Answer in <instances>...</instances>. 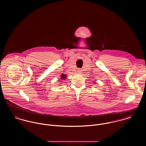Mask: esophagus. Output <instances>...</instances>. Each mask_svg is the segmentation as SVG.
Instances as JSON below:
<instances>
[{
	"instance_id": "34e87169",
	"label": "esophagus",
	"mask_w": 146,
	"mask_h": 146,
	"mask_svg": "<svg viewBox=\"0 0 146 146\" xmlns=\"http://www.w3.org/2000/svg\"><path fill=\"white\" fill-rule=\"evenodd\" d=\"M82 71V70L81 68H78V73L80 74Z\"/></svg>"
}]
</instances>
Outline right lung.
<instances>
[{"label": "right lung", "mask_w": 146, "mask_h": 146, "mask_svg": "<svg viewBox=\"0 0 146 146\" xmlns=\"http://www.w3.org/2000/svg\"><path fill=\"white\" fill-rule=\"evenodd\" d=\"M61 76H62V77H61V79H64L66 78H65V77H66L65 75H62Z\"/></svg>", "instance_id": "right-lung-1"}]
</instances>
